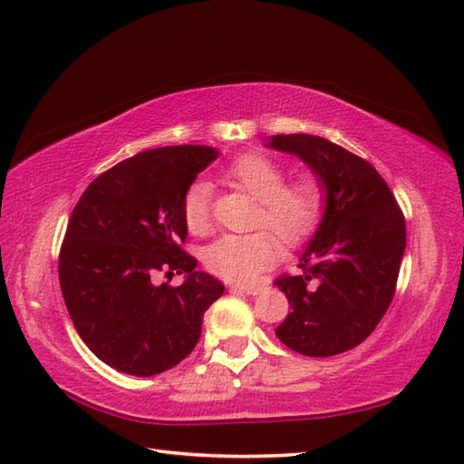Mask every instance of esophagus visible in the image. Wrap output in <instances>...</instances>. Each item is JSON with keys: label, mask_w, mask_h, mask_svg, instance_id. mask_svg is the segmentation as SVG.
<instances>
[{"label": "esophagus", "mask_w": 464, "mask_h": 464, "mask_svg": "<svg viewBox=\"0 0 464 464\" xmlns=\"http://www.w3.org/2000/svg\"><path fill=\"white\" fill-rule=\"evenodd\" d=\"M235 289H239L245 295H259L263 291L259 285H235Z\"/></svg>", "instance_id": "34e87169"}]
</instances>
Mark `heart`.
Here are the masks:
<instances>
[{
    "instance_id": "1",
    "label": "heart",
    "mask_w": 464,
    "mask_h": 464,
    "mask_svg": "<svg viewBox=\"0 0 464 464\" xmlns=\"http://www.w3.org/2000/svg\"><path fill=\"white\" fill-rule=\"evenodd\" d=\"M223 177L259 199L255 225L267 227L287 245H299L317 229L324 211L323 187L313 177L287 181V171L267 155L245 153L225 167ZM187 229L203 235L211 227V195L203 181L187 187L181 201ZM271 230V231H272ZM270 231V232H271ZM266 229L223 235L203 251L209 273L225 281L251 283L277 261L281 245Z\"/></svg>"
}]
</instances>
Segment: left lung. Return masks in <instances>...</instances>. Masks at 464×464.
<instances>
[{"label":"left lung","mask_w":464,"mask_h":464,"mask_svg":"<svg viewBox=\"0 0 464 464\" xmlns=\"http://www.w3.org/2000/svg\"><path fill=\"white\" fill-rule=\"evenodd\" d=\"M269 147L297 155L327 189L301 273L275 281L291 304L275 334L304 357L351 351L374 331L395 297L407 245L405 215L379 171L344 147L307 133L275 135Z\"/></svg>","instance_id":"left-lung-1"}]
</instances>
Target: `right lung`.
Returning a JSON list of instances; mask_svg holds the SVG:
<instances>
[{
    "label": "right lung",
    "instance_id": "add662e5",
    "mask_svg": "<svg viewBox=\"0 0 464 464\" xmlns=\"http://www.w3.org/2000/svg\"><path fill=\"white\" fill-rule=\"evenodd\" d=\"M217 155L207 145L137 153L93 179L67 223L59 251L65 307L90 351L120 372L151 377L181 362L225 291L181 247L183 193ZM160 270L188 277L179 288L153 285Z\"/></svg>",
    "mask_w": 464,
    "mask_h": 464
}]
</instances>
